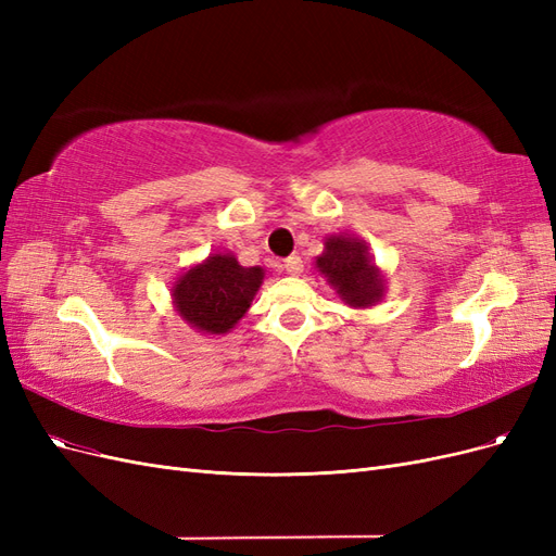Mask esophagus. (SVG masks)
I'll use <instances>...</instances> for the list:
<instances>
[{"instance_id": "esophagus-1", "label": "esophagus", "mask_w": 556, "mask_h": 556, "mask_svg": "<svg viewBox=\"0 0 556 556\" xmlns=\"http://www.w3.org/2000/svg\"><path fill=\"white\" fill-rule=\"evenodd\" d=\"M285 271H288L290 276H299L301 271H304V262H301L299 255H292L285 260Z\"/></svg>"}]
</instances>
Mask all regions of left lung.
<instances>
[{"label": "left lung", "instance_id": "left-lung-1", "mask_svg": "<svg viewBox=\"0 0 556 556\" xmlns=\"http://www.w3.org/2000/svg\"><path fill=\"white\" fill-rule=\"evenodd\" d=\"M315 268L350 308H374L384 296L382 268L368 252V243L352 233L327 237L323 255L315 257Z\"/></svg>", "mask_w": 556, "mask_h": 556}]
</instances>
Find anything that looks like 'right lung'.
Instances as JSON below:
<instances>
[{
	"mask_svg": "<svg viewBox=\"0 0 556 556\" xmlns=\"http://www.w3.org/2000/svg\"><path fill=\"white\" fill-rule=\"evenodd\" d=\"M262 282V266H241L233 252H213L174 280L172 301L188 327L225 336L248 313Z\"/></svg>",
	"mask_w": 556,
	"mask_h": 556,
	"instance_id": "add662e5",
	"label": "right lung"
}]
</instances>
